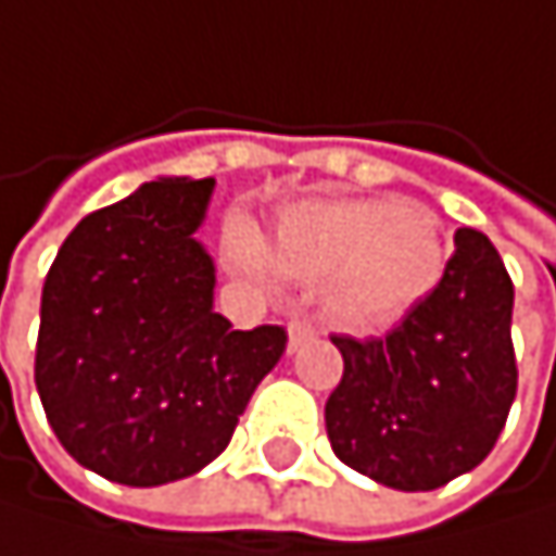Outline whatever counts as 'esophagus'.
Segmentation results:
<instances>
[{
    "label": "esophagus",
    "instance_id": "34e87169",
    "mask_svg": "<svg viewBox=\"0 0 556 556\" xmlns=\"http://www.w3.org/2000/svg\"><path fill=\"white\" fill-rule=\"evenodd\" d=\"M313 337H316V330L306 324V319H290V353H296Z\"/></svg>",
    "mask_w": 556,
    "mask_h": 556
}]
</instances>
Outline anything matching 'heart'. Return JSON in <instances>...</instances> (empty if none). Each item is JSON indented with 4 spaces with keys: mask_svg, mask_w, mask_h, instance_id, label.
<instances>
[{
    "mask_svg": "<svg viewBox=\"0 0 556 556\" xmlns=\"http://www.w3.org/2000/svg\"><path fill=\"white\" fill-rule=\"evenodd\" d=\"M229 253L247 276L324 280V306L350 330H380L420 306L440 283L446 243L437 219L396 197L303 200L273 229L266 253L243 226Z\"/></svg>",
    "mask_w": 556,
    "mask_h": 556,
    "instance_id": "heart-1",
    "label": "heart"
}]
</instances>
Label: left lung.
<instances>
[{
    "label": "left lung",
    "instance_id": "1",
    "mask_svg": "<svg viewBox=\"0 0 556 556\" xmlns=\"http://www.w3.org/2000/svg\"><path fill=\"white\" fill-rule=\"evenodd\" d=\"M514 283L483 232L457 229L437 290L387 337H333L343 380L327 400L333 454L393 490L473 470L517 396Z\"/></svg>",
    "mask_w": 556,
    "mask_h": 556
}]
</instances>
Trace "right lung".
<instances>
[{
    "instance_id": "1",
    "label": "right lung",
    "mask_w": 556,
    "mask_h": 556,
    "mask_svg": "<svg viewBox=\"0 0 556 556\" xmlns=\"http://www.w3.org/2000/svg\"><path fill=\"white\" fill-rule=\"evenodd\" d=\"M213 179L160 176L89 213L62 243L39 309L36 390L86 470L160 486L200 473L287 350L283 327L232 330L197 240Z\"/></svg>"
}]
</instances>
